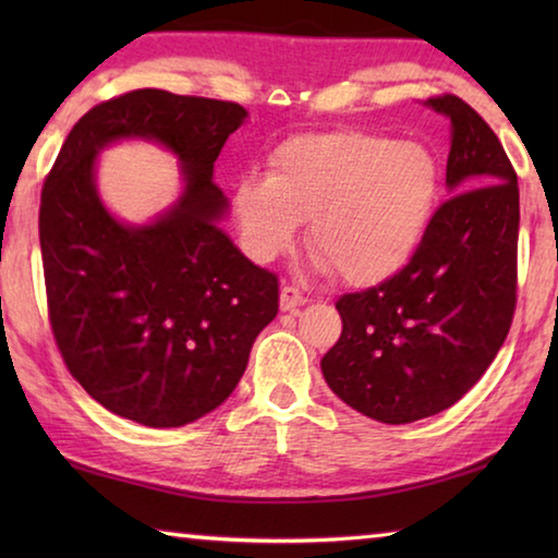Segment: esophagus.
Returning a JSON list of instances; mask_svg holds the SVG:
<instances>
[{"label": "esophagus", "instance_id": "1", "mask_svg": "<svg viewBox=\"0 0 558 558\" xmlns=\"http://www.w3.org/2000/svg\"><path fill=\"white\" fill-rule=\"evenodd\" d=\"M302 305H307V298L302 295L298 288H292V286L280 288V310H282V313H295V310L302 307Z\"/></svg>", "mask_w": 558, "mask_h": 558}]
</instances>
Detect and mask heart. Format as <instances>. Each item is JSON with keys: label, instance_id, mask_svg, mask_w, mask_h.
Listing matches in <instances>:
<instances>
[{"label": "heart", "instance_id": "heart-1", "mask_svg": "<svg viewBox=\"0 0 558 558\" xmlns=\"http://www.w3.org/2000/svg\"><path fill=\"white\" fill-rule=\"evenodd\" d=\"M442 167L428 145L372 132H310L282 143L268 177L235 186L233 209L258 260L280 256L307 225L317 266L352 288L393 278L438 211Z\"/></svg>", "mask_w": 558, "mask_h": 558}]
</instances>
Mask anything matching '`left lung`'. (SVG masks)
I'll return each instance as SVG.
<instances>
[{
    "label": "left lung",
    "mask_w": 558,
    "mask_h": 558,
    "mask_svg": "<svg viewBox=\"0 0 558 558\" xmlns=\"http://www.w3.org/2000/svg\"><path fill=\"white\" fill-rule=\"evenodd\" d=\"M426 106L450 120V199L409 266L337 300L342 337L319 362L339 399L391 426L460 401L493 364L517 302L514 167L465 100Z\"/></svg>",
    "instance_id": "obj_1"
}]
</instances>
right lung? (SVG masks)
I'll list each match as a JSON object with an SVG mask.
<instances>
[{"label":"right lung","mask_w":558,"mask_h":558,"mask_svg":"<svg viewBox=\"0 0 558 558\" xmlns=\"http://www.w3.org/2000/svg\"><path fill=\"white\" fill-rule=\"evenodd\" d=\"M245 118L239 102L132 90L75 122L44 182L56 344L93 399L149 428L219 409L278 315V278L221 229L229 199L214 184L216 157ZM120 138L162 144L183 165V194L149 225L116 220L97 194V155Z\"/></svg>","instance_id":"obj_1"}]
</instances>
